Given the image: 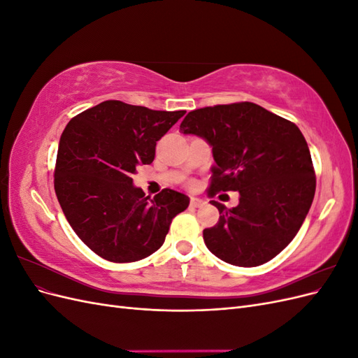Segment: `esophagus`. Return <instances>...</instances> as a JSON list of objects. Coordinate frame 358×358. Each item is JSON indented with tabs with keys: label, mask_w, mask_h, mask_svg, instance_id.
<instances>
[{
	"label": "esophagus",
	"mask_w": 358,
	"mask_h": 358,
	"mask_svg": "<svg viewBox=\"0 0 358 358\" xmlns=\"http://www.w3.org/2000/svg\"><path fill=\"white\" fill-rule=\"evenodd\" d=\"M189 204L192 206V208H200V206L204 204V201L201 199H197V197H191Z\"/></svg>",
	"instance_id": "obj_1"
}]
</instances>
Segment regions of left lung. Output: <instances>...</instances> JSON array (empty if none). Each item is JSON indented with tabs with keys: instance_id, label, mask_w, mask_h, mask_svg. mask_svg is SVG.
<instances>
[{
	"instance_id": "obj_1",
	"label": "left lung",
	"mask_w": 358,
	"mask_h": 358,
	"mask_svg": "<svg viewBox=\"0 0 358 358\" xmlns=\"http://www.w3.org/2000/svg\"><path fill=\"white\" fill-rule=\"evenodd\" d=\"M183 134L212 146L208 196L239 191L236 208L212 201L220 220L203 230L209 251L222 262L255 267L294 239L315 196L317 178L299 127L255 103L241 101L189 112Z\"/></svg>"
}]
</instances>
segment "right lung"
Wrapping results in <instances>:
<instances>
[{
    "label": "right lung",
    "instance_id": "1",
    "mask_svg": "<svg viewBox=\"0 0 358 358\" xmlns=\"http://www.w3.org/2000/svg\"><path fill=\"white\" fill-rule=\"evenodd\" d=\"M185 115L107 100L76 115L61 136L55 192L79 239L112 263L146 258L164 243L185 194L164 188L154 199L133 185L150 164L158 140Z\"/></svg>",
    "mask_w": 358,
    "mask_h": 358
}]
</instances>
